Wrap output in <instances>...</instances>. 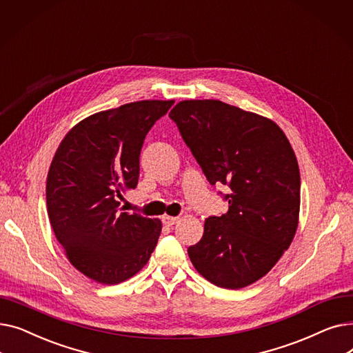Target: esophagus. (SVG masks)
Masks as SVG:
<instances>
[{
    "label": "esophagus",
    "instance_id": "1",
    "mask_svg": "<svg viewBox=\"0 0 353 353\" xmlns=\"http://www.w3.org/2000/svg\"><path fill=\"white\" fill-rule=\"evenodd\" d=\"M161 221H163V223H164L165 226H173L174 223H177V221H179V217L164 214V216L161 217Z\"/></svg>",
    "mask_w": 353,
    "mask_h": 353
}]
</instances>
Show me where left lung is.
Instances as JSON below:
<instances>
[{
	"label": "left lung",
	"mask_w": 353,
	"mask_h": 353,
	"mask_svg": "<svg viewBox=\"0 0 353 353\" xmlns=\"http://www.w3.org/2000/svg\"><path fill=\"white\" fill-rule=\"evenodd\" d=\"M210 184L229 186V212L205 220L188 253L210 283L242 289L269 273L298 230L301 173L273 120L219 100H183L170 111Z\"/></svg>",
	"instance_id": "1"
}]
</instances>
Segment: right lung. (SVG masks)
<instances>
[{"label": "right lung", "mask_w": 353, "mask_h": 353, "mask_svg": "<svg viewBox=\"0 0 353 353\" xmlns=\"http://www.w3.org/2000/svg\"><path fill=\"white\" fill-rule=\"evenodd\" d=\"M174 100H141L99 111L61 140L47 174V213L70 263L88 279L117 285L139 273L161 232L160 219L121 212L136 189L145 134Z\"/></svg>", "instance_id": "add662e5"}]
</instances>
